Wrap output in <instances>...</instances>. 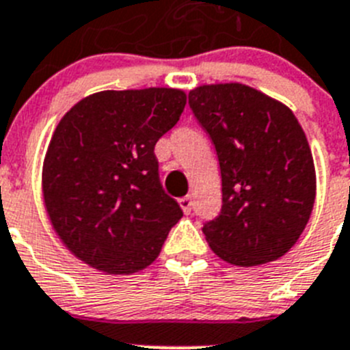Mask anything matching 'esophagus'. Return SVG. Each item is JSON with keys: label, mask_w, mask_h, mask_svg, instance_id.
I'll list each match as a JSON object with an SVG mask.
<instances>
[{"label": "esophagus", "mask_w": 350, "mask_h": 350, "mask_svg": "<svg viewBox=\"0 0 350 350\" xmlns=\"http://www.w3.org/2000/svg\"><path fill=\"white\" fill-rule=\"evenodd\" d=\"M178 205L184 210V213H189L191 208H193V200H191V196H184L178 200Z\"/></svg>", "instance_id": "34e87169"}]
</instances>
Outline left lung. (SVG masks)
I'll return each instance as SVG.
<instances>
[{
	"mask_svg": "<svg viewBox=\"0 0 350 350\" xmlns=\"http://www.w3.org/2000/svg\"><path fill=\"white\" fill-rule=\"evenodd\" d=\"M189 105L221 166V213L203 226L210 249L243 268L282 258L310 219L317 187L296 116L282 101L238 82L198 85Z\"/></svg>",
	"mask_w": 350,
	"mask_h": 350,
	"instance_id": "1",
	"label": "left lung"
}]
</instances>
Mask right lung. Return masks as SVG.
Returning <instances> with one entry per match:
<instances>
[{"label": "right lung", "mask_w": 350, "mask_h": 350, "mask_svg": "<svg viewBox=\"0 0 350 350\" xmlns=\"http://www.w3.org/2000/svg\"><path fill=\"white\" fill-rule=\"evenodd\" d=\"M185 101V91L173 88L100 91L55 126L43 157V203L77 259L107 275L156 261L182 210L161 187L154 145L177 124Z\"/></svg>", "instance_id": "add662e5"}]
</instances>
